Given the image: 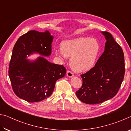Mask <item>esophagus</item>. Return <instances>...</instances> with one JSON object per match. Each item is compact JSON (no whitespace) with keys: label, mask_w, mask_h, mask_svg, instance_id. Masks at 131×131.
Instances as JSON below:
<instances>
[{"label":"esophagus","mask_w":131,"mask_h":131,"mask_svg":"<svg viewBox=\"0 0 131 131\" xmlns=\"http://www.w3.org/2000/svg\"><path fill=\"white\" fill-rule=\"evenodd\" d=\"M66 75H67V76L69 77H72L73 76H74L73 73L70 70L67 71V72H66Z\"/></svg>","instance_id":"34e87169"}]
</instances>
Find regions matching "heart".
Here are the masks:
<instances>
[{"label": "heart", "instance_id": "b5f03b06", "mask_svg": "<svg viewBox=\"0 0 131 131\" xmlns=\"http://www.w3.org/2000/svg\"><path fill=\"white\" fill-rule=\"evenodd\" d=\"M100 51L101 45L97 39L83 37L63 41L57 54L61 57H70L71 67L83 72L93 68Z\"/></svg>", "mask_w": 131, "mask_h": 131}]
</instances>
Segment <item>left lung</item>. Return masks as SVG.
Wrapping results in <instances>:
<instances>
[{
    "instance_id": "obj_1",
    "label": "left lung",
    "mask_w": 131,
    "mask_h": 131,
    "mask_svg": "<svg viewBox=\"0 0 131 131\" xmlns=\"http://www.w3.org/2000/svg\"><path fill=\"white\" fill-rule=\"evenodd\" d=\"M106 40L105 51L94 68L81 74V87L76 94L82 102L94 105L112 99L118 92L125 74L123 51L109 32H102Z\"/></svg>"
}]
</instances>
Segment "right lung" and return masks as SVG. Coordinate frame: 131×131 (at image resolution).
Returning <instances> with one entry per match:
<instances>
[{
  "label": "right lung",
  "instance_id": "right-lung-1",
  "mask_svg": "<svg viewBox=\"0 0 131 131\" xmlns=\"http://www.w3.org/2000/svg\"><path fill=\"white\" fill-rule=\"evenodd\" d=\"M53 36L49 31L30 30L17 40L8 68L13 91L19 98L33 103L50 97L58 80L65 76L63 65L48 61L43 57L30 61L26 59L34 53L44 57L51 54Z\"/></svg>",
  "mask_w": 131,
  "mask_h": 131
}]
</instances>
